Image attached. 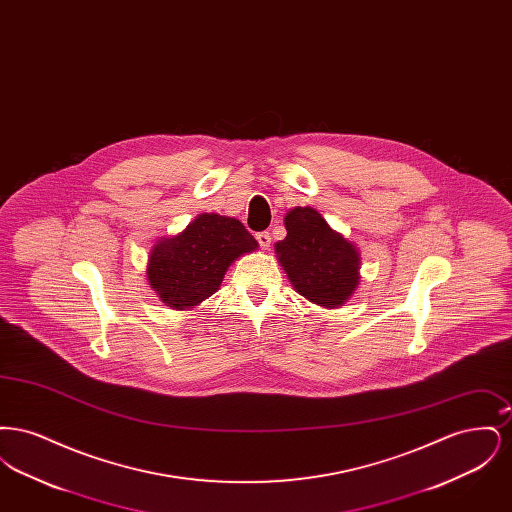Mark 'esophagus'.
<instances>
[{
    "mask_svg": "<svg viewBox=\"0 0 512 512\" xmlns=\"http://www.w3.org/2000/svg\"><path fill=\"white\" fill-rule=\"evenodd\" d=\"M270 240H272V238H270L268 232H259V234H257V242H259V245H261L263 249L270 247Z\"/></svg>",
    "mask_w": 512,
    "mask_h": 512,
    "instance_id": "esophagus-1",
    "label": "esophagus"
}]
</instances>
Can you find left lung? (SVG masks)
Wrapping results in <instances>:
<instances>
[{
	"label": "left lung",
	"mask_w": 512,
	"mask_h": 512,
	"mask_svg": "<svg viewBox=\"0 0 512 512\" xmlns=\"http://www.w3.org/2000/svg\"><path fill=\"white\" fill-rule=\"evenodd\" d=\"M284 224L288 236L276 242L274 251L293 290L322 309L343 307L361 282L357 245L313 207H293Z\"/></svg>",
	"instance_id": "left-lung-1"
}]
</instances>
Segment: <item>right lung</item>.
I'll return each instance as SVG.
<instances>
[{
    "instance_id": "right-lung-1",
    "label": "right lung",
    "mask_w": 512,
    "mask_h": 512,
    "mask_svg": "<svg viewBox=\"0 0 512 512\" xmlns=\"http://www.w3.org/2000/svg\"><path fill=\"white\" fill-rule=\"evenodd\" d=\"M257 247L240 220L203 213L182 232L153 244L147 255V282L167 307L192 311L219 292L234 261Z\"/></svg>"
}]
</instances>
